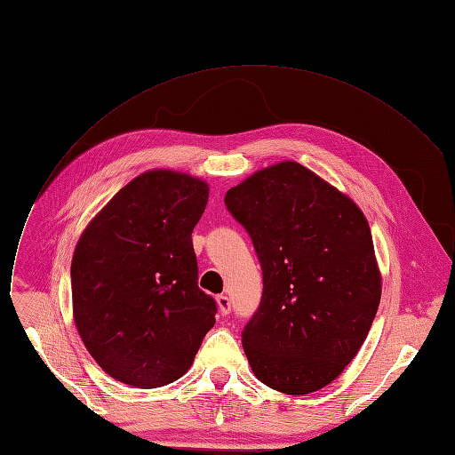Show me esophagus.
Listing matches in <instances>:
<instances>
[{
  "label": "esophagus",
  "instance_id": "34e87169",
  "mask_svg": "<svg viewBox=\"0 0 455 455\" xmlns=\"http://www.w3.org/2000/svg\"><path fill=\"white\" fill-rule=\"evenodd\" d=\"M217 305H219V310L220 314H229L231 312V299L226 296V293H220V296H217Z\"/></svg>",
  "mask_w": 455,
  "mask_h": 455
}]
</instances>
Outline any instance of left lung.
Returning <instances> with one entry per match:
<instances>
[{
  "label": "left lung",
  "mask_w": 455,
  "mask_h": 455,
  "mask_svg": "<svg viewBox=\"0 0 455 455\" xmlns=\"http://www.w3.org/2000/svg\"><path fill=\"white\" fill-rule=\"evenodd\" d=\"M262 268V298L243 331L253 375L307 395L353 362L377 315L382 277L360 207L296 162L262 169L226 193Z\"/></svg>",
  "instance_id": "left-lung-1"
}]
</instances>
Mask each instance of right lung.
Instances as JSON below:
<instances>
[{
  "mask_svg": "<svg viewBox=\"0 0 455 455\" xmlns=\"http://www.w3.org/2000/svg\"><path fill=\"white\" fill-rule=\"evenodd\" d=\"M209 187L174 171L133 178L80 235L71 260L76 331L104 372L133 387L167 386L215 325L198 288L193 229Z\"/></svg>",
  "mask_w": 455,
  "mask_h": 455,
  "instance_id": "add662e5",
  "label": "right lung"
}]
</instances>
